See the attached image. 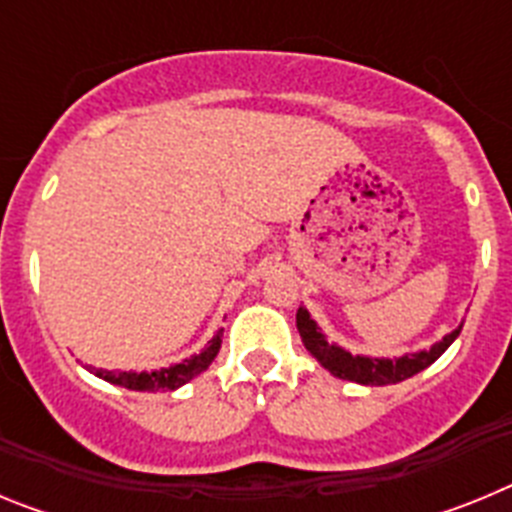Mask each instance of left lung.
<instances>
[{
    "instance_id": "obj_1",
    "label": "left lung",
    "mask_w": 512,
    "mask_h": 512,
    "mask_svg": "<svg viewBox=\"0 0 512 512\" xmlns=\"http://www.w3.org/2000/svg\"><path fill=\"white\" fill-rule=\"evenodd\" d=\"M464 325V323H461ZM461 325L454 328L451 333L433 343L431 348L415 351V354H402L395 359H384V356H364V354H351L338 343H328L323 330L318 323L310 318V312L305 307L297 310V330H300L302 343L310 351L323 369H328L333 377L348 379V382L366 384V387H384V384H397L402 379H410L413 374L423 372L438 356L456 341L461 333Z\"/></svg>"
}]
</instances>
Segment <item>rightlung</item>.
I'll return each instance as SVG.
<instances>
[{"label": "right lung", "instance_id": "right-lung-1", "mask_svg": "<svg viewBox=\"0 0 512 512\" xmlns=\"http://www.w3.org/2000/svg\"><path fill=\"white\" fill-rule=\"evenodd\" d=\"M220 346H223V328L217 330L215 336L207 341V346L202 348L200 354L182 359L179 364L164 366V369H153V372H117V369H97V366H89V372H92L94 377L104 379V382L125 387V390L171 392V390H179L182 384L192 382L194 377H200L207 366L215 361Z\"/></svg>", "mask_w": 512, "mask_h": 512}]
</instances>
